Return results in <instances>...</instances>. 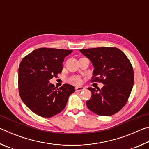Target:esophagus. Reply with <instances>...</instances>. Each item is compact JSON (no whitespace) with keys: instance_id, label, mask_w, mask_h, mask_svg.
Here are the masks:
<instances>
[{"instance_id":"esophagus-1","label":"esophagus","mask_w":149,"mask_h":149,"mask_svg":"<svg viewBox=\"0 0 149 149\" xmlns=\"http://www.w3.org/2000/svg\"><path fill=\"white\" fill-rule=\"evenodd\" d=\"M85 89V87H75V91H84Z\"/></svg>"}]
</instances>
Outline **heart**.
<instances>
[{
  "label": "heart",
  "mask_w": 149,
  "mask_h": 149,
  "mask_svg": "<svg viewBox=\"0 0 149 149\" xmlns=\"http://www.w3.org/2000/svg\"><path fill=\"white\" fill-rule=\"evenodd\" d=\"M68 82L70 83V84L77 85L80 84L81 78L79 76H77V75H73V76L68 78Z\"/></svg>",
  "instance_id": "heart-1"
}]
</instances>
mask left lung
Segmentation results:
<instances>
[{
    "instance_id": "left-lung-1",
    "label": "left lung",
    "mask_w": 149,
    "mask_h": 149,
    "mask_svg": "<svg viewBox=\"0 0 149 149\" xmlns=\"http://www.w3.org/2000/svg\"><path fill=\"white\" fill-rule=\"evenodd\" d=\"M80 52L95 68L91 81L104 84L101 89L88 88L91 97L86 102L87 108L99 116L115 114L127 102L134 84V72L130 60L116 47L81 49Z\"/></svg>"
}]
</instances>
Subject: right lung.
Returning <instances> with one entry per match:
<instances>
[{
    "mask_svg": "<svg viewBox=\"0 0 149 149\" xmlns=\"http://www.w3.org/2000/svg\"><path fill=\"white\" fill-rule=\"evenodd\" d=\"M72 50L39 48L25 56L18 69L19 94L33 112L42 118L59 114L75 89L65 84L59 89L49 80L62 71V63Z\"/></svg>",
    "mask_w": 149,
    "mask_h": 149,
    "instance_id": "add662e5",
    "label": "right lung"
}]
</instances>
